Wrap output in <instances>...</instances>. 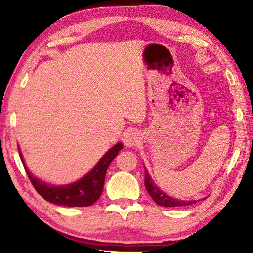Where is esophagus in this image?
Listing matches in <instances>:
<instances>
[{
    "label": "esophagus",
    "instance_id": "1",
    "mask_svg": "<svg viewBox=\"0 0 253 253\" xmlns=\"http://www.w3.org/2000/svg\"><path fill=\"white\" fill-rule=\"evenodd\" d=\"M140 135H139V132L135 131V130H131V131H128L125 136H124V143H125L126 147H133L136 146V144L140 141Z\"/></svg>",
    "mask_w": 253,
    "mask_h": 253
}]
</instances>
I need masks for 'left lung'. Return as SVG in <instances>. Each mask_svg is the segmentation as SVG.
Here are the masks:
<instances>
[{"label": "left lung", "mask_w": 253, "mask_h": 253, "mask_svg": "<svg viewBox=\"0 0 253 253\" xmlns=\"http://www.w3.org/2000/svg\"><path fill=\"white\" fill-rule=\"evenodd\" d=\"M144 185H146V189L149 192V195L155 201V203L159 204L161 207H168V208H173V207H185V206H190V204L196 203L197 201H184V200H178V199L171 198L168 195H165L164 192L161 191L159 188L155 186L154 182L152 181L151 177L149 176L148 171L146 170V175H144Z\"/></svg>", "instance_id": "1"}]
</instances>
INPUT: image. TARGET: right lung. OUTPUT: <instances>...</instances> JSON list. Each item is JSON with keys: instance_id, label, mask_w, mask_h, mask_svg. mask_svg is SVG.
I'll return each instance as SVG.
<instances>
[{"instance_id": "obj_1", "label": "right lung", "mask_w": 253, "mask_h": 253, "mask_svg": "<svg viewBox=\"0 0 253 253\" xmlns=\"http://www.w3.org/2000/svg\"><path fill=\"white\" fill-rule=\"evenodd\" d=\"M122 149V142H118L101 158V160L87 175L78 181L74 182V184L65 186H51L36 178L26 168L23 155L20 152L19 157L32 186L46 201L57 204V206L89 207L92 206L102 195L106 169Z\"/></svg>"}]
</instances>
